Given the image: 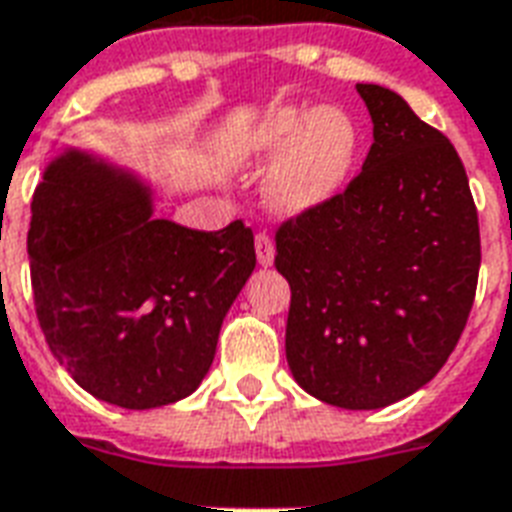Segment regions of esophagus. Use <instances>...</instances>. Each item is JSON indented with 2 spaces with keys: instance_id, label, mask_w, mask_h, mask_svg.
Listing matches in <instances>:
<instances>
[{
  "instance_id": "1",
  "label": "esophagus",
  "mask_w": 512,
  "mask_h": 512,
  "mask_svg": "<svg viewBox=\"0 0 512 512\" xmlns=\"http://www.w3.org/2000/svg\"><path fill=\"white\" fill-rule=\"evenodd\" d=\"M256 259H259L261 267H269L275 261V243L267 232H259L256 235Z\"/></svg>"
}]
</instances>
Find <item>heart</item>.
Wrapping results in <instances>:
<instances>
[{"label":"heart","mask_w":512,"mask_h":512,"mask_svg":"<svg viewBox=\"0 0 512 512\" xmlns=\"http://www.w3.org/2000/svg\"><path fill=\"white\" fill-rule=\"evenodd\" d=\"M360 152V130L339 109L277 106L243 136L237 157L264 168L272 211L288 219L307 216L334 202L350 181Z\"/></svg>","instance_id":"1"}]
</instances>
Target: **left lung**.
Returning <instances> with one entry per match:
<instances>
[{"mask_svg": "<svg viewBox=\"0 0 512 512\" xmlns=\"http://www.w3.org/2000/svg\"><path fill=\"white\" fill-rule=\"evenodd\" d=\"M363 170L334 202L280 224L291 285L285 358L323 403L371 411L425 387L473 310L481 235L465 165L441 130L379 85Z\"/></svg>", "mask_w": 512, "mask_h": 512, "instance_id": "8db88e82", "label": "left lung"}]
</instances>
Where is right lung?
Returning a JSON list of instances; mask_svg holds the SVG:
<instances>
[{
	"label": "right lung",
	"instance_id": "add662e5",
	"mask_svg": "<svg viewBox=\"0 0 512 512\" xmlns=\"http://www.w3.org/2000/svg\"><path fill=\"white\" fill-rule=\"evenodd\" d=\"M130 170L69 149L31 200L34 307L47 347L93 398L157 408L192 395L256 267L253 232L154 219Z\"/></svg>",
	"mask_w": 512,
	"mask_h": 512
}]
</instances>
